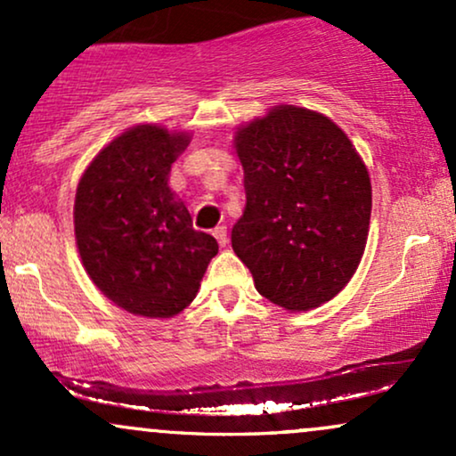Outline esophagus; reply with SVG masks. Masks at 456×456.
I'll return each instance as SVG.
<instances>
[{"mask_svg":"<svg viewBox=\"0 0 456 456\" xmlns=\"http://www.w3.org/2000/svg\"><path fill=\"white\" fill-rule=\"evenodd\" d=\"M214 238L218 240V244H221V246H227V242H229V238H227V227H224V224H221V227L214 229Z\"/></svg>","mask_w":456,"mask_h":456,"instance_id":"1","label":"esophagus"}]
</instances>
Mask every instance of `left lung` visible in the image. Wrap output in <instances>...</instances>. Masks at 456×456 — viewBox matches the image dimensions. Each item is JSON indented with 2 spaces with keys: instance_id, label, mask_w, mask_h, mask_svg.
Here are the masks:
<instances>
[{
  "instance_id": "1",
  "label": "left lung",
  "mask_w": 456,
  "mask_h": 456,
  "mask_svg": "<svg viewBox=\"0 0 456 456\" xmlns=\"http://www.w3.org/2000/svg\"><path fill=\"white\" fill-rule=\"evenodd\" d=\"M246 208L232 229L264 297L308 311L347 285L364 253L370 180L332 119L300 107L272 109L235 134Z\"/></svg>"
}]
</instances>
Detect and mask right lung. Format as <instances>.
<instances>
[{
	"label": "right lung",
	"instance_id": "add662e5",
	"mask_svg": "<svg viewBox=\"0 0 456 456\" xmlns=\"http://www.w3.org/2000/svg\"><path fill=\"white\" fill-rule=\"evenodd\" d=\"M186 134L134 126L113 139L83 174L75 235L90 279L115 305L143 317H171L191 305L218 253L167 186Z\"/></svg>",
	"mask_w": 456,
	"mask_h": 456
}]
</instances>
